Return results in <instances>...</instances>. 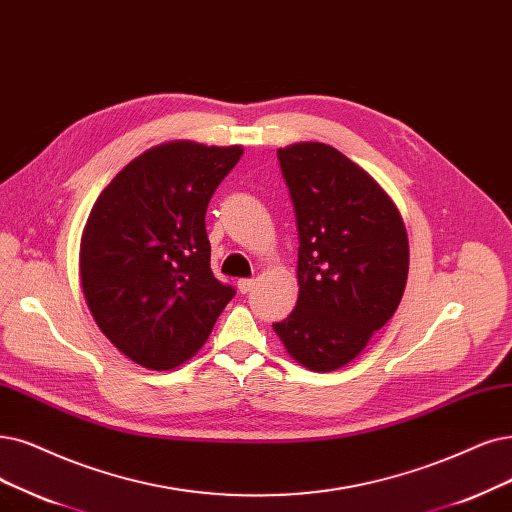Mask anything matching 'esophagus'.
<instances>
[{"instance_id":"1","label":"esophagus","mask_w":512,"mask_h":512,"mask_svg":"<svg viewBox=\"0 0 512 512\" xmlns=\"http://www.w3.org/2000/svg\"><path fill=\"white\" fill-rule=\"evenodd\" d=\"M253 287H255V280H251V278H240V280H238V291H240L242 295L249 293Z\"/></svg>"}]
</instances>
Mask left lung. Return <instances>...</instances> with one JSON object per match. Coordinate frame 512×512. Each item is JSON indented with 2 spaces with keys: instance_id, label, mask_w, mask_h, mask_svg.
<instances>
[{
  "instance_id": "8db88e82",
  "label": "left lung",
  "mask_w": 512,
  "mask_h": 512,
  "mask_svg": "<svg viewBox=\"0 0 512 512\" xmlns=\"http://www.w3.org/2000/svg\"><path fill=\"white\" fill-rule=\"evenodd\" d=\"M276 154L295 206L299 295L289 318L272 327L293 361L335 371L399 308L407 230L386 189L342 151L304 141Z\"/></svg>"
}]
</instances>
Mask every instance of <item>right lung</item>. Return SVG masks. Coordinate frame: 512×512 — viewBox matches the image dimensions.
Instances as JSON below:
<instances>
[{
  "mask_svg": "<svg viewBox=\"0 0 512 512\" xmlns=\"http://www.w3.org/2000/svg\"><path fill=\"white\" fill-rule=\"evenodd\" d=\"M240 145L168 141L128 162L99 194L80 240L88 310L132 363L189 361L234 297L211 272L204 215Z\"/></svg>",
  "mask_w": 512,
  "mask_h": 512,
  "instance_id": "right-lung-1",
  "label": "right lung"
}]
</instances>
